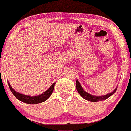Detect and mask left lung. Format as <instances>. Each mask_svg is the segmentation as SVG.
<instances>
[{
	"instance_id": "left-lung-1",
	"label": "left lung",
	"mask_w": 131,
	"mask_h": 131,
	"mask_svg": "<svg viewBox=\"0 0 131 131\" xmlns=\"http://www.w3.org/2000/svg\"><path fill=\"white\" fill-rule=\"evenodd\" d=\"M76 86L77 91H78L79 95L81 96L83 98L90 101V102H98V101H102V100H103L107 99V98H109L110 96L112 95L115 92L116 90H117V88H115L112 93H110L107 94L106 95L102 96H93L90 95V94L88 93L87 92H86V91L83 90V88H82V86H81V84H79V83L78 82V80H76V86Z\"/></svg>"
}]
</instances>
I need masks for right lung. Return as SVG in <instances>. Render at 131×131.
<instances>
[{
	"instance_id": "right-lung-1",
	"label": "right lung",
	"mask_w": 131,
	"mask_h": 131,
	"mask_svg": "<svg viewBox=\"0 0 131 131\" xmlns=\"http://www.w3.org/2000/svg\"><path fill=\"white\" fill-rule=\"evenodd\" d=\"M55 84H56V83H53V84H52L47 91L43 93L41 95L35 96H31L22 95V94L16 92L15 90L11 87L10 83L8 82V85L9 86V88H10V91L13 93V94L14 95V96H15L17 99H18L19 100L21 101V102H24V103H28V104H37V103H42V102L47 100L50 96V95H52V93H53Z\"/></svg>"
}]
</instances>
